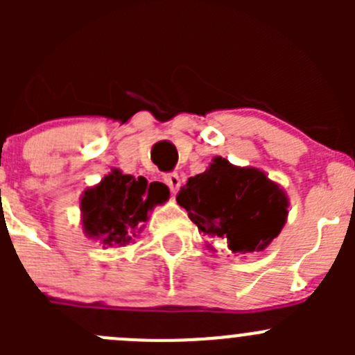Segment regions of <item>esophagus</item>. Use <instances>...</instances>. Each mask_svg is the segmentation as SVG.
Instances as JSON below:
<instances>
[{
    "label": "esophagus",
    "mask_w": 355,
    "mask_h": 355,
    "mask_svg": "<svg viewBox=\"0 0 355 355\" xmlns=\"http://www.w3.org/2000/svg\"><path fill=\"white\" fill-rule=\"evenodd\" d=\"M164 184L170 187V191L173 192V194H177L178 189H180V185H182L180 175H178V173H168L166 177H164Z\"/></svg>",
    "instance_id": "obj_1"
}]
</instances>
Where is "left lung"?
Listing matches in <instances>:
<instances>
[{
	"label": "left lung",
	"instance_id": "1",
	"mask_svg": "<svg viewBox=\"0 0 355 355\" xmlns=\"http://www.w3.org/2000/svg\"><path fill=\"white\" fill-rule=\"evenodd\" d=\"M177 202L202 234L227 242L235 256L266 249L280 235L290 204L284 189L263 170L235 166L221 156L189 178Z\"/></svg>",
	"mask_w": 355,
	"mask_h": 355
}]
</instances>
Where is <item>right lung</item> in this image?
<instances>
[{"label": "right lung", "mask_w": 355, "mask_h": 355, "mask_svg": "<svg viewBox=\"0 0 355 355\" xmlns=\"http://www.w3.org/2000/svg\"><path fill=\"white\" fill-rule=\"evenodd\" d=\"M170 191L161 182L148 184L144 177H132L113 168L80 198L84 234L103 247H125L144 228L156 204L166 202Z\"/></svg>", "instance_id": "add662e5"}]
</instances>
